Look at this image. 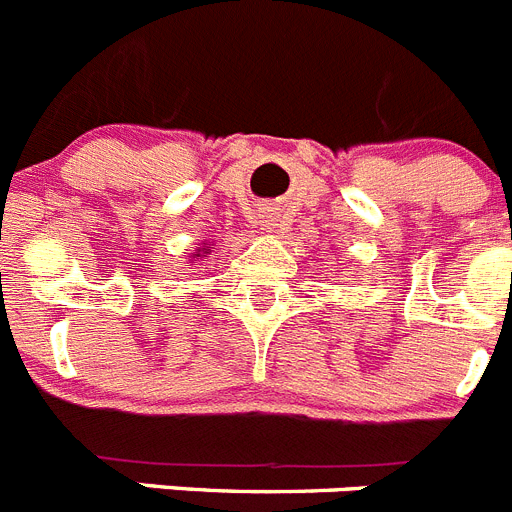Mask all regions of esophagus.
Segmentation results:
<instances>
[{
    "label": "esophagus",
    "instance_id": "obj_1",
    "mask_svg": "<svg viewBox=\"0 0 512 512\" xmlns=\"http://www.w3.org/2000/svg\"><path fill=\"white\" fill-rule=\"evenodd\" d=\"M261 225H264L266 230L279 228V225H282V215H279L277 210H264L261 212Z\"/></svg>",
    "mask_w": 512,
    "mask_h": 512
}]
</instances>
